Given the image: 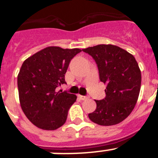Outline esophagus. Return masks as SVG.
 Returning a JSON list of instances; mask_svg holds the SVG:
<instances>
[{"label":"esophagus","mask_w":158,"mask_h":158,"mask_svg":"<svg viewBox=\"0 0 158 158\" xmlns=\"http://www.w3.org/2000/svg\"><path fill=\"white\" fill-rule=\"evenodd\" d=\"M78 97H79V99H81V100H85V99H88V96H85V95H78Z\"/></svg>","instance_id":"34e87169"}]
</instances>
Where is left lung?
I'll list each match as a JSON object with an SVG mask.
<instances>
[{
  "mask_svg": "<svg viewBox=\"0 0 158 158\" xmlns=\"http://www.w3.org/2000/svg\"><path fill=\"white\" fill-rule=\"evenodd\" d=\"M90 55L99 69V80L106 84V97L95 100L96 109L89 119L102 126L124 121L135 107L141 87V72L135 57L112 44L82 49Z\"/></svg>",
  "mask_w": 158,
  "mask_h": 158,
  "instance_id": "8db88e82",
  "label": "left lung"
}]
</instances>
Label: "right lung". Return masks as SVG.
<instances>
[{
    "instance_id": "add662e5",
    "label": "right lung",
    "mask_w": 158,
    "mask_h": 158,
    "mask_svg": "<svg viewBox=\"0 0 158 158\" xmlns=\"http://www.w3.org/2000/svg\"><path fill=\"white\" fill-rule=\"evenodd\" d=\"M79 48L48 47L23 62L18 75L20 105L27 118L44 130H56L66 122L77 96L56 88L66 84L65 74Z\"/></svg>"
}]
</instances>
